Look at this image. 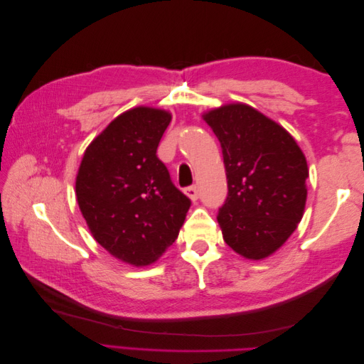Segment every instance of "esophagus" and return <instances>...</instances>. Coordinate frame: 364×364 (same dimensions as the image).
<instances>
[{"instance_id": "esophagus-1", "label": "esophagus", "mask_w": 364, "mask_h": 364, "mask_svg": "<svg viewBox=\"0 0 364 364\" xmlns=\"http://www.w3.org/2000/svg\"><path fill=\"white\" fill-rule=\"evenodd\" d=\"M185 194L188 196L193 202H196L197 199H199V191H197V186H196V185L186 186V188H185Z\"/></svg>"}]
</instances>
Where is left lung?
I'll list each match as a JSON object with an SVG mask.
<instances>
[{
  "label": "left lung",
  "instance_id": "1",
  "mask_svg": "<svg viewBox=\"0 0 364 364\" xmlns=\"http://www.w3.org/2000/svg\"><path fill=\"white\" fill-rule=\"evenodd\" d=\"M220 141L228 197L218 209L223 240L247 259L278 250L301 222L306 159L287 130L247 105L203 115Z\"/></svg>",
  "mask_w": 364,
  "mask_h": 364
}]
</instances>
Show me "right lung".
<instances>
[{
    "label": "right lung",
    "instance_id": "right-lung-1",
    "mask_svg": "<svg viewBox=\"0 0 364 364\" xmlns=\"http://www.w3.org/2000/svg\"><path fill=\"white\" fill-rule=\"evenodd\" d=\"M170 121L144 106L121 114L86 149L77 173V203L92 237L132 266L155 262L191 206L156 155Z\"/></svg>",
    "mask_w": 364,
    "mask_h": 364
}]
</instances>
